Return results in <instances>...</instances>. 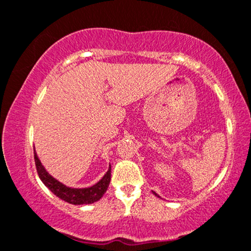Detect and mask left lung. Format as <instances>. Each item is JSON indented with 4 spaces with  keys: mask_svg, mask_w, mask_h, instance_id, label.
Instances as JSON below:
<instances>
[{
    "mask_svg": "<svg viewBox=\"0 0 251 251\" xmlns=\"http://www.w3.org/2000/svg\"><path fill=\"white\" fill-rule=\"evenodd\" d=\"M152 193H154V191H152ZM154 194H155V195H156V196H158V195H157V194H156V193H154ZM158 197H160V196H158Z\"/></svg>",
    "mask_w": 251,
    "mask_h": 251,
    "instance_id": "8db88e82",
    "label": "left lung"
}]
</instances>
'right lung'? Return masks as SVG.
<instances>
[{"mask_svg": "<svg viewBox=\"0 0 251 251\" xmlns=\"http://www.w3.org/2000/svg\"><path fill=\"white\" fill-rule=\"evenodd\" d=\"M34 158H35V166H36V170L38 176H40L41 181L43 182L46 187L49 188L56 196L60 197L61 200L66 201L72 204H90L99 201L101 197L104 195L107 191L109 183H110V175H111V167H109V170L103 176V178L100 182H97L95 185L90 188H83V189H75V188L66 187L64 184L60 183L57 179H55L52 176H50L48 173L46 172L42 164H41L40 160H38L36 152L34 150Z\"/></svg>", "mask_w": 251, "mask_h": 251, "instance_id": "add662e5", "label": "right lung"}]
</instances>
